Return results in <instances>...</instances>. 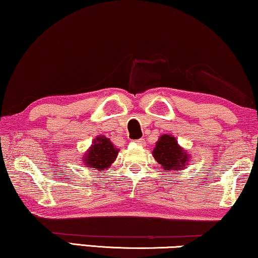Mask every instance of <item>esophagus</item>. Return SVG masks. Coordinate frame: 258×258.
<instances>
[{
  "mask_svg": "<svg viewBox=\"0 0 258 258\" xmlns=\"http://www.w3.org/2000/svg\"><path fill=\"white\" fill-rule=\"evenodd\" d=\"M135 142H136V144H138V145H144L145 144L144 138H140V140H136Z\"/></svg>",
  "mask_w": 258,
  "mask_h": 258,
  "instance_id": "obj_1",
  "label": "esophagus"
}]
</instances>
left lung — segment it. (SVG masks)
Returning <instances> with one entry per match:
<instances>
[{
  "mask_svg": "<svg viewBox=\"0 0 258 258\" xmlns=\"http://www.w3.org/2000/svg\"><path fill=\"white\" fill-rule=\"evenodd\" d=\"M152 154L165 171L182 169L188 162L187 154L179 147L178 141L170 135L160 136Z\"/></svg>",
  "mask_w": 258,
  "mask_h": 258,
  "instance_id": "left-lung-1",
  "label": "left lung"
}]
</instances>
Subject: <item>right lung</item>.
Listing matches in <instances>:
<instances>
[{
  "mask_svg": "<svg viewBox=\"0 0 258 258\" xmlns=\"http://www.w3.org/2000/svg\"><path fill=\"white\" fill-rule=\"evenodd\" d=\"M118 154V149L115 148L113 143L107 137L101 136L95 138L92 148L85 156L86 165L92 169L103 171L108 169L110 164L114 162Z\"/></svg>",
  "mask_w": 258,
  "mask_h": 258,
  "instance_id": "add662e5",
  "label": "right lung"
}]
</instances>
